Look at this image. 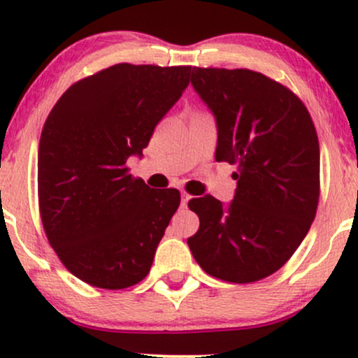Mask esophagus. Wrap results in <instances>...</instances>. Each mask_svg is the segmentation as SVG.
I'll return each mask as SVG.
<instances>
[{"label":"esophagus","instance_id":"esophagus-1","mask_svg":"<svg viewBox=\"0 0 358 358\" xmlns=\"http://www.w3.org/2000/svg\"><path fill=\"white\" fill-rule=\"evenodd\" d=\"M190 199H192L190 195H187V193H182V207H183V208L187 207L188 202H190Z\"/></svg>","mask_w":358,"mask_h":358}]
</instances>
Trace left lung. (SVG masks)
Instances as JSON below:
<instances>
[{"label": "left lung", "instance_id": "obj_1", "mask_svg": "<svg viewBox=\"0 0 358 358\" xmlns=\"http://www.w3.org/2000/svg\"><path fill=\"white\" fill-rule=\"evenodd\" d=\"M192 85L215 117V159L237 165V188L227 205L212 195L188 202L200 227L187 244L210 276L259 281L286 264L315 219V124L289 89L259 72L193 67Z\"/></svg>", "mask_w": 358, "mask_h": 358}]
</instances>
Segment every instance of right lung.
Masks as SVG:
<instances>
[{
  "instance_id": "obj_1",
  "label": "right lung",
  "mask_w": 358,
  "mask_h": 358,
  "mask_svg": "<svg viewBox=\"0 0 358 358\" xmlns=\"http://www.w3.org/2000/svg\"><path fill=\"white\" fill-rule=\"evenodd\" d=\"M190 71L113 65L65 90L45 121L40 217L65 268L90 286L124 289L150 273L180 192L150 188L126 162L141 158L190 84Z\"/></svg>"
}]
</instances>
